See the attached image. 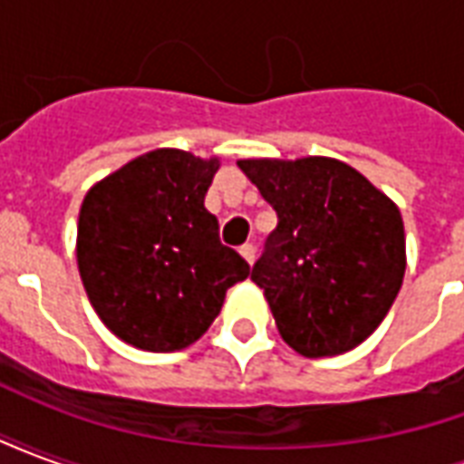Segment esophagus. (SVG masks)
Listing matches in <instances>:
<instances>
[{
  "label": "esophagus",
  "mask_w": 464,
  "mask_h": 464,
  "mask_svg": "<svg viewBox=\"0 0 464 464\" xmlns=\"http://www.w3.org/2000/svg\"><path fill=\"white\" fill-rule=\"evenodd\" d=\"M238 251H241V256H243V258H246V261H248V263L256 261V248H253V243H243V246H241V248H238Z\"/></svg>",
  "instance_id": "obj_1"
}]
</instances>
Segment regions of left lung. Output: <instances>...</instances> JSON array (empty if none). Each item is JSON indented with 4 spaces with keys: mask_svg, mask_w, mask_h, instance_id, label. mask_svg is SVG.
Instances as JSON below:
<instances>
[{
    "mask_svg": "<svg viewBox=\"0 0 464 464\" xmlns=\"http://www.w3.org/2000/svg\"><path fill=\"white\" fill-rule=\"evenodd\" d=\"M238 169L278 213L251 281L283 341L305 358L360 345L388 315L405 276L398 206L328 156L241 159Z\"/></svg>",
    "mask_w": 464,
    "mask_h": 464,
    "instance_id": "left-lung-1",
    "label": "left lung"
}]
</instances>
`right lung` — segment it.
Returning <instances> with one entry per match:
<instances>
[{"mask_svg":"<svg viewBox=\"0 0 464 464\" xmlns=\"http://www.w3.org/2000/svg\"><path fill=\"white\" fill-rule=\"evenodd\" d=\"M221 161L156 149L86 191L76 263L89 303L133 348H188L221 313L251 266L218 241L203 198Z\"/></svg>","mask_w":464,"mask_h":464,"instance_id":"right-lung-1","label":"right lung"}]
</instances>
